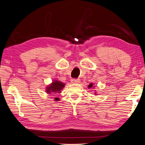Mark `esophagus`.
<instances>
[{"label": "esophagus", "mask_w": 145, "mask_h": 145, "mask_svg": "<svg viewBox=\"0 0 145 145\" xmlns=\"http://www.w3.org/2000/svg\"><path fill=\"white\" fill-rule=\"evenodd\" d=\"M71 83H72V84H80V80H77V79H72V80H71Z\"/></svg>", "instance_id": "obj_1"}]
</instances>
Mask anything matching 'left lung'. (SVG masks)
Returning <instances> with one entry per match:
<instances>
[{
  "mask_svg": "<svg viewBox=\"0 0 145 145\" xmlns=\"http://www.w3.org/2000/svg\"><path fill=\"white\" fill-rule=\"evenodd\" d=\"M94 86H93V84L92 83H91L89 85H88V88L89 89H91V88H94ZM95 95H97V92H96V91H95Z\"/></svg>",
  "mask_w": 145,
  "mask_h": 145,
  "instance_id": "8db88e82",
  "label": "left lung"
}]
</instances>
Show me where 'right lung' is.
<instances>
[{
    "label": "right lung",
    "instance_id": "obj_1",
    "mask_svg": "<svg viewBox=\"0 0 145 145\" xmlns=\"http://www.w3.org/2000/svg\"><path fill=\"white\" fill-rule=\"evenodd\" d=\"M65 84L64 83L60 82V80H53V82L51 84L47 85L46 87V93L50 94H56V93H60L61 91L62 90ZM55 101H60V98H55L54 99Z\"/></svg>",
    "mask_w": 145,
    "mask_h": 145
}]
</instances>
